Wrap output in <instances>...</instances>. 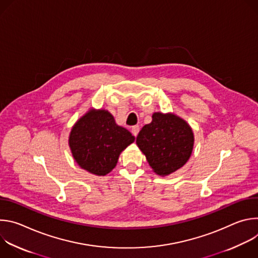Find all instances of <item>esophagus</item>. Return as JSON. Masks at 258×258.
<instances>
[{
	"instance_id": "34e87169",
	"label": "esophagus",
	"mask_w": 258,
	"mask_h": 258,
	"mask_svg": "<svg viewBox=\"0 0 258 258\" xmlns=\"http://www.w3.org/2000/svg\"><path fill=\"white\" fill-rule=\"evenodd\" d=\"M139 131H140V127H139V125H134L133 127H132V134L135 136V137H137L138 136V134H139Z\"/></svg>"
}]
</instances>
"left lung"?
I'll return each instance as SVG.
<instances>
[{"instance_id": "1", "label": "left lung", "mask_w": 258, "mask_h": 258, "mask_svg": "<svg viewBox=\"0 0 258 258\" xmlns=\"http://www.w3.org/2000/svg\"><path fill=\"white\" fill-rule=\"evenodd\" d=\"M136 142L153 170L159 175H167L189 160L194 136L185 120L156 112L151 123L142 127Z\"/></svg>"}]
</instances>
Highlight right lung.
<instances>
[{"instance_id":"1","label":"right lung","mask_w":258,"mask_h":258,"mask_svg":"<svg viewBox=\"0 0 258 258\" xmlns=\"http://www.w3.org/2000/svg\"><path fill=\"white\" fill-rule=\"evenodd\" d=\"M134 141L135 137L117 125L106 110H91L73 126L69 146L82 168L105 175L115 167L120 152Z\"/></svg>"}]
</instances>
